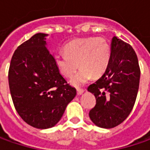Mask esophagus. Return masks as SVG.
Wrapping results in <instances>:
<instances>
[{
	"label": "esophagus",
	"instance_id": "1",
	"mask_svg": "<svg viewBox=\"0 0 150 150\" xmlns=\"http://www.w3.org/2000/svg\"><path fill=\"white\" fill-rule=\"evenodd\" d=\"M83 93H84L83 89H80V88L77 89V93H78V95H82Z\"/></svg>",
	"mask_w": 150,
	"mask_h": 150
}]
</instances>
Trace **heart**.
Here are the masks:
<instances>
[{
    "label": "heart",
    "mask_w": 150,
    "mask_h": 150,
    "mask_svg": "<svg viewBox=\"0 0 150 150\" xmlns=\"http://www.w3.org/2000/svg\"><path fill=\"white\" fill-rule=\"evenodd\" d=\"M63 51L54 56L55 65L63 77L71 78L79 64L81 69L70 82L76 88L83 87L93 76L101 77L110 62V46L103 38L74 39L63 47Z\"/></svg>",
    "instance_id": "obj_1"
}]
</instances>
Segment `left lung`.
<instances>
[{
	"label": "left lung",
	"mask_w": 150,
	"mask_h": 150,
	"mask_svg": "<svg viewBox=\"0 0 150 150\" xmlns=\"http://www.w3.org/2000/svg\"><path fill=\"white\" fill-rule=\"evenodd\" d=\"M139 78L140 69L134 50L113 37L106 72L88 88L96 98L95 107L89 112L92 122L103 129H112L124 122L134 105Z\"/></svg>",
	"instance_id": "1"
}]
</instances>
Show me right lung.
Returning a JSON list of instances; mask_svg holds the SVG:
<instances>
[{
	"label": "right lung",
	"instance_id": "right-lung-1",
	"mask_svg": "<svg viewBox=\"0 0 150 150\" xmlns=\"http://www.w3.org/2000/svg\"><path fill=\"white\" fill-rule=\"evenodd\" d=\"M48 34L37 33L15 51L8 72L15 108L26 124L49 129L62 117L77 91L67 83L47 47Z\"/></svg>",
	"mask_w": 150,
	"mask_h": 150
}]
</instances>
